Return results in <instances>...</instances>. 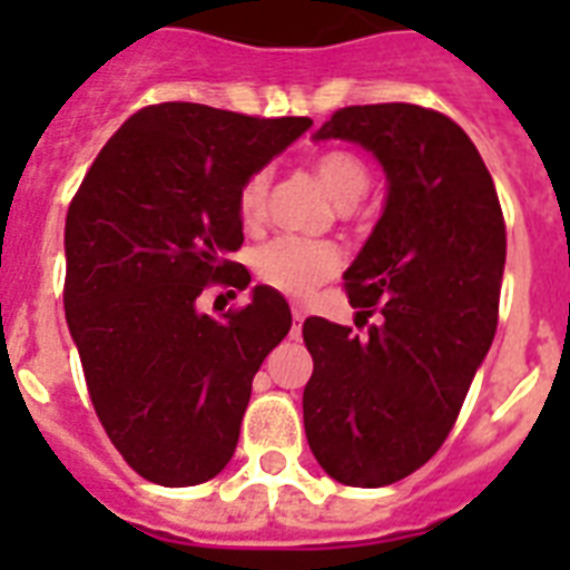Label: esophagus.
Instances as JSON below:
<instances>
[{
	"label": "esophagus",
	"instance_id": "1",
	"mask_svg": "<svg viewBox=\"0 0 570 570\" xmlns=\"http://www.w3.org/2000/svg\"><path fill=\"white\" fill-rule=\"evenodd\" d=\"M302 325H304V307L302 304H293V337L302 334Z\"/></svg>",
	"mask_w": 570,
	"mask_h": 570
}]
</instances>
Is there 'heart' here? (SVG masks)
<instances>
[{"label":"heart","mask_w":570,"mask_h":570,"mask_svg":"<svg viewBox=\"0 0 570 570\" xmlns=\"http://www.w3.org/2000/svg\"><path fill=\"white\" fill-rule=\"evenodd\" d=\"M316 177L340 206H352L370 189V168L348 150H328L316 159ZM268 191V171H254L239 189V215L245 224L263 218ZM343 266V250L334 242L281 236L257 250L254 268L263 284L289 298H304L316 286L337 275Z\"/></svg>","instance_id":"obj_1"}]
</instances>
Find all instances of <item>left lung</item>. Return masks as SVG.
Returning a JSON list of instances; mask_svg holds the SVG:
<instances>
[{
	"instance_id": "1",
	"label": "left lung",
	"mask_w": 570,
	"mask_h": 570,
	"mask_svg": "<svg viewBox=\"0 0 570 570\" xmlns=\"http://www.w3.org/2000/svg\"><path fill=\"white\" fill-rule=\"evenodd\" d=\"M352 141L387 177L384 209L346 268L348 304L379 313L370 337L311 316L304 432L331 479L393 485L446 441L497 331L505 224L476 145L441 111L348 106L313 141Z\"/></svg>"
}]
</instances>
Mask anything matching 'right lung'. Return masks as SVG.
Listing matches in <instances>:
<instances>
[{"mask_svg": "<svg viewBox=\"0 0 570 570\" xmlns=\"http://www.w3.org/2000/svg\"><path fill=\"white\" fill-rule=\"evenodd\" d=\"M311 127L147 106L109 138L67 209V328L102 429L147 482L200 485L233 459L250 381L293 313L266 284L218 320L197 311V295L215 281L250 284L227 259L242 245V183Z\"/></svg>", "mask_w": 570, "mask_h": 570, "instance_id": "1", "label": "right lung"}]
</instances>
